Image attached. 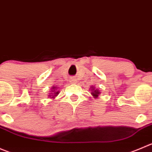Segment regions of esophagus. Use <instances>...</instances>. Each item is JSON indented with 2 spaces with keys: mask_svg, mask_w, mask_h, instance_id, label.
Segmentation results:
<instances>
[{
  "mask_svg": "<svg viewBox=\"0 0 152 152\" xmlns=\"http://www.w3.org/2000/svg\"><path fill=\"white\" fill-rule=\"evenodd\" d=\"M76 78L75 77H71L70 78V82H71V83H75V82H76Z\"/></svg>",
  "mask_w": 152,
  "mask_h": 152,
  "instance_id": "obj_1",
  "label": "esophagus"
}]
</instances>
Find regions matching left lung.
Returning <instances> with one entry per match:
<instances>
[{
	"mask_svg": "<svg viewBox=\"0 0 152 152\" xmlns=\"http://www.w3.org/2000/svg\"><path fill=\"white\" fill-rule=\"evenodd\" d=\"M91 94H92L93 96H94L95 97H97V96H98V94H99L100 93L98 91H96H96H93V93H91Z\"/></svg>",
	"mask_w": 152,
	"mask_h": 152,
	"instance_id": "8db88e82",
	"label": "left lung"
}]
</instances>
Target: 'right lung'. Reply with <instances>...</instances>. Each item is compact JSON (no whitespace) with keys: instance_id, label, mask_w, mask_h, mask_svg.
Masks as SVG:
<instances>
[{"instance_id":"add662e5","label":"right lung","mask_w":152,"mask_h":152,"mask_svg":"<svg viewBox=\"0 0 152 152\" xmlns=\"http://www.w3.org/2000/svg\"><path fill=\"white\" fill-rule=\"evenodd\" d=\"M53 89H55V88H53ZM53 92L51 93V94H52V95H49V96H53V97H54V96H57V94H58V92H57V91H56L55 90H54V91H52Z\"/></svg>"}]
</instances>
